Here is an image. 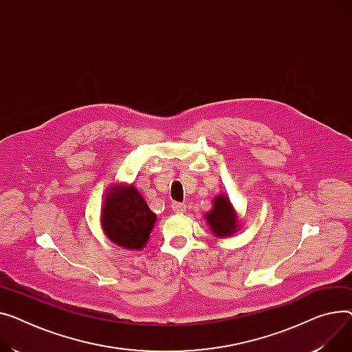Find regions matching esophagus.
<instances>
[{
    "instance_id": "1",
    "label": "esophagus",
    "mask_w": 352,
    "mask_h": 352,
    "mask_svg": "<svg viewBox=\"0 0 352 352\" xmlns=\"http://www.w3.org/2000/svg\"><path fill=\"white\" fill-rule=\"evenodd\" d=\"M172 210L175 213H183L186 210V204L184 203H179V201H173L172 203Z\"/></svg>"
}]
</instances>
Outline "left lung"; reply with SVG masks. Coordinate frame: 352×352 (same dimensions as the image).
<instances>
[{
    "instance_id": "8db88e82",
    "label": "left lung",
    "mask_w": 352,
    "mask_h": 352,
    "mask_svg": "<svg viewBox=\"0 0 352 352\" xmlns=\"http://www.w3.org/2000/svg\"><path fill=\"white\" fill-rule=\"evenodd\" d=\"M210 230L217 237H230L239 232V217L227 195H217L213 200V208L204 214Z\"/></svg>"
}]
</instances>
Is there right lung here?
I'll return each instance as SVG.
<instances>
[{"label": "right lung", "instance_id": "add662e5", "mask_svg": "<svg viewBox=\"0 0 352 352\" xmlns=\"http://www.w3.org/2000/svg\"><path fill=\"white\" fill-rule=\"evenodd\" d=\"M100 221L112 243L123 249L140 250L149 240L156 214L132 184H118L103 200Z\"/></svg>", "mask_w": 352, "mask_h": 352}]
</instances>
